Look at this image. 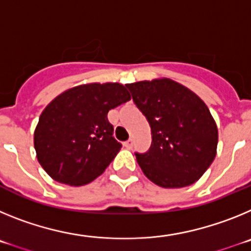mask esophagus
<instances>
[{"instance_id": "obj_1", "label": "esophagus", "mask_w": 251, "mask_h": 251, "mask_svg": "<svg viewBox=\"0 0 251 251\" xmlns=\"http://www.w3.org/2000/svg\"><path fill=\"white\" fill-rule=\"evenodd\" d=\"M124 147L128 148V150H132V148H133V139H128L127 142H124Z\"/></svg>"}]
</instances>
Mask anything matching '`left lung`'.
<instances>
[{
    "label": "left lung",
    "instance_id": "obj_1",
    "mask_svg": "<svg viewBox=\"0 0 251 251\" xmlns=\"http://www.w3.org/2000/svg\"><path fill=\"white\" fill-rule=\"evenodd\" d=\"M151 126L152 145L136 153L143 174L165 188L186 187L216 156V123L199 95L167 77L126 84Z\"/></svg>",
    "mask_w": 251,
    "mask_h": 251
}]
</instances>
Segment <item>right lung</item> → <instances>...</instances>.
Instances as JSON below:
<instances>
[{
    "label": "right lung",
    "mask_w": 251,
    "mask_h": 251,
    "mask_svg": "<svg viewBox=\"0 0 251 251\" xmlns=\"http://www.w3.org/2000/svg\"><path fill=\"white\" fill-rule=\"evenodd\" d=\"M130 100L119 83H90L65 90L43 110L34 133L41 167L70 186L92 182L121 151L108 112Z\"/></svg>",
    "instance_id": "obj_1"
}]
</instances>
